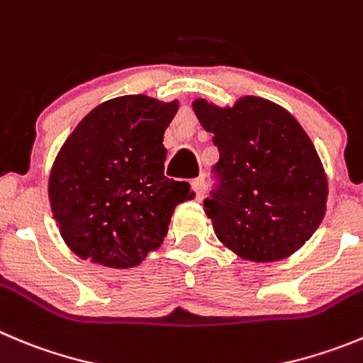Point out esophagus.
Here are the masks:
<instances>
[{
  "mask_svg": "<svg viewBox=\"0 0 363 363\" xmlns=\"http://www.w3.org/2000/svg\"><path fill=\"white\" fill-rule=\"evenodd\" d=\"M192 189H194V194H196V199H203L205 196V178L203 176H198V178H194L191 182Z\"/></svg>",
  "mask_w": 363,
  "mask_h": 363,
  "instance_id": "esophagus-1",
  "label": "esophagus"
}]
</instances>
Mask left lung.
Instances as JSON below:
<instances>
[{
	"instance_id": "left-lung-1",
	"label": "left lung",
	"mask_w": 363,
	"mask_h": 363,
	"mask_svg": "<svg viewBox=\"0 0 363 363\" xmlns=\"http://www.w3.org/2000/svg\"><path fill=\"white\" fill-rule=\"evenodd\" d=\"M219 151L203 201L216 235L242 259L272 262L297 252L325 214L328 178L315 145L290 113L261 97L232 108L192 102Z\"/></svg>"
}]
</instances>
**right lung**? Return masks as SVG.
<instances>
[{
	"instance_id": "add662e5",
	"label": "right lung",
	"mask_w": 363,
	"mask_h": 363,
	"mask_svg": "<svg viewBox=\"0 0 363 363\" xmlns=\"http://www.w3.org/2000/svg\"><path fill=\"white\" fill-rule=\"evenodd\" d=\"M178 101L125 95L91 109L53 162L48 198L73 254L131 268L164 242L176 205L194 198L164 176V133Z\"/></svg>"
}]
</instances>
